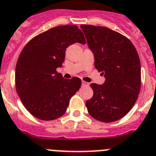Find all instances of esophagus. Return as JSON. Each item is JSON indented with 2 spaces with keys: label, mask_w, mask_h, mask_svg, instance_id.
I'll return each mask as SVG.
<instances>
[{
  "label": "esophagus",
  "mask_w": 156,
  "mask_h": 156,
  "mask_svg": "<svg viewBox=\"0 0 156 156\" xmlns=\"http://www.w3.org/2000/svg\"><path fill=\"white\" fill-rule=\"evenodd\" d=\"M82 86H83V87H87V86H89V83H87V82H85V81H83Z\"/></svg>",
  "instance_id": "1"
}]
</instances>
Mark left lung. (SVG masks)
Listing matches in <instances>:
<instances>
[{"label": "left lung", "instance_id": "left-lung-1", "mask_svg": "<svg viewBox=\"0 0 156 156\" xmlns=\"http://www.w3.org/2000/svg\"><path fill=\"white\" fill-rule=\"evenodd\" d=\"M94 66L106 78L103 85L91 83L92 98L86 107L91 117L104 123L125 117L135 105L141 89V64L132 42L118 31L103 26L81 25Z\"/></svg>", "mask_w": 156, "mask_h": 156}]
</instances>
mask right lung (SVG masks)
Here are the masks:
<instances>
[{
    "label": "right lung",
    "mask_w": 156,
    "mask_h": 156,
    "mask_svg": "<svg viewBox=\"0 0 156 156\" xmlns=\"http://www.w3.org/2000/svg\"><path fill=\"white\" fill-rule=\"evenodd\" d=\"M76 42L86 43L83 31L76 25H61L35 36L21 50L15 69L16 90L35 118H60L80 88V78L65 79L56 71L64 62L66 48Z\"/></svg>",
    "instance_id": "obj_1"
}]
</instances>
